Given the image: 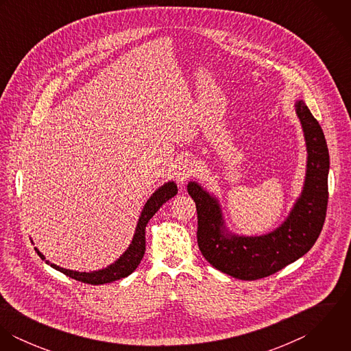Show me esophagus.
<instances>
[{
	"mask_svg": "<svg viewBox=\"0 0 351 351\" xmlns=\"http://www.w3.org/2000/svg\"><path fill=\"white\" fill-rule=\"evenodd\" d=\"M196 171V165L191 159H184L176 169V178L180 184H185Z\"/></svg>",
	"mask_w": 351,
	"mask_h": 351,
	"instance_id": "obj_1",
	"label": "esophagus"
}]
</instances>
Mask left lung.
<instances>
[{"mask_svg":"<svg viewBox=\"0 0 351 351\" xmlns=\"http://www.w3.org/2000/svg\"><path fill=\"white\" fill-rule=\"evenodd\" d=\"M295 106L305 136L306 173L300 197L278 228L261 237L230 234L216 197L197 182L188 184L197 208L201 254L213 267L235 278L252 281L274 274L311 250L322 232L328 202L330 155L323 130L305 102L298 101Z\"/></svg>","mask_w":351,"mask_h":351,"instance_id":"8db88e82","label":"left lung"}]
</instances>
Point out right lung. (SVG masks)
<instances>
[{"instance_id": "obj_1", "label": "right lung", "mask_w": 351, "mask_h": 351, "mask_svg": "<svg viewBox=\"0 0 351 351\" xmlns=\"http://www.w3.org/2000/svg\"><path fill=\"white\" fill-rule=\"evenodd\" d=\"M176 195H177V185L173 181L166 182L155 193H152V196L147 200L142 213H141V217H139V221H138V226H136V230H135V235L132 238V242H131L130 247L110 266H108L102 270H97V271H90V273L84 271L82 273V271H74V270L59 267L53 263H50L49 261H46V263H49L51 267L59 270L60 273H63V274H66V276H69V277H71L77 281L90 284V285H102V284L113 282L116 280H121V278L130 276L138 267V265L141 263V261L145 255V251H146V226H147L149 220L166 201L170 200ZM35 250L42 259H46L45 255L40 251L38 249H35Z\"/></svg>"}]
</instances>
